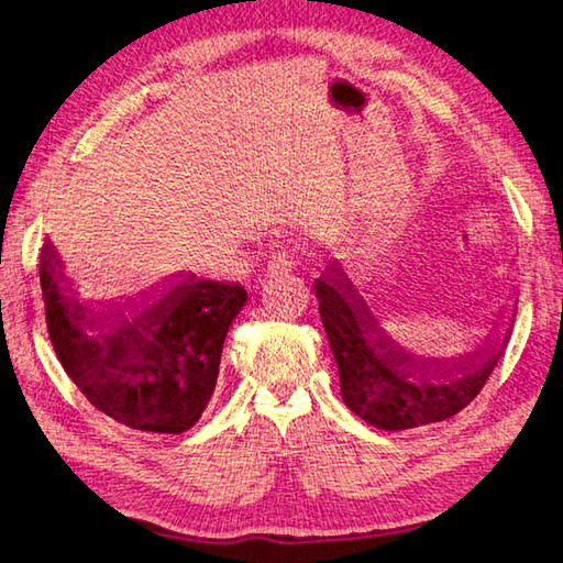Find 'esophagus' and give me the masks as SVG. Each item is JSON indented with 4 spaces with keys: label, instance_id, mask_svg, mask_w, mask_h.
Returning <instances> with one entry per match:
<instances>
[{
    "label": "esophagus",
    "instance_id": "obj_1",
    "mask_svg": "<svg viewBox=\"0 0 563 563\" xmlns=\"http://www.w3.org/2000/svg\"><path fill=\"white\" fill-rule=\"evenodd\" d=\"M295 268V258L290 253H278L273 255L268 263V275H278V273H290Z\"/></svg>",
    "mask_w": 563,
    "mask_h": 563
}]
</instances>
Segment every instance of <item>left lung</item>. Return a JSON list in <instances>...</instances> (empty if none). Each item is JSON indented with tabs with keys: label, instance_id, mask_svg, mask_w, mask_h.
Wrapping results in <instances>:
<instances>
[{
	"label": "left lung",
	"instance_id": "obj_1",
	"mask_svg": "<svg viewBox=\"0 0 563 563\" xmlns=\"http://www.w3.org/2000/svg\"><path fill=\"white\" fill-rule=\"evenodd\" d=\"M344 404L374 428L406 431L445 421L473 401L503 356L495 330L473 352L435 360L398 344L376 320L340 261L314 280Z\"/></svg>",
	"mask_w": 563,
	"mask_h": 563
}]
</instances>
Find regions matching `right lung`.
<instances>
[{
  "mask_svg": "<svg viewBox=\"0 0 563 563\" xmlns=\"http://www.w3.org/2000/svg\"><path fill=\"white\" fill-rule=\"evenodd\" d=\"M137 314V298L84 300L70 290L54 243L41 251L38 278L48 336L74 384L98 411L150 433H184L199 421L219 376L233 317L249 300L239 283L199 280L194 273ZM177 275H169V280Z\"/></svg>",
  "mask_w": 563,
  "mask_h": 563,
  "instance_id": "add662e5",
  "label": "right lung"
}]
</instances>
